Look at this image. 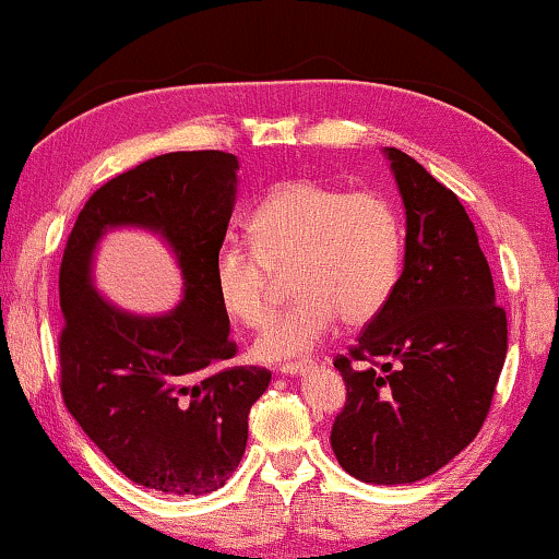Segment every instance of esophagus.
I'll return each mask as SVG.
<instances>
[{"mask_svg":"<svg viewBox=\"0 0 559 559\" xmlns=\"http://www.w3.org/2000/svg\"><path fill=\"white\" fill-rule=\"evenodd\" d=\"M312 369V361H296V364H284L281 366V373H286V377H301V373H307Z\"/></svg>","mask_w":559,"mask_h":559,"instance_id":"esophagus-1","label":"esophagus"}]
</instances>
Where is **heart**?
Masks as SVG:
<instances>
[{
    "mask_svg": "<svg viewBox=\"0 0 559 559\" xmlns=\"http://www.w3.org/2000/svg\"><path fill=\"white\" fill-rule=\"evenodd\" d=\"M255 252L224 247L214 288L224 314L263 328L273 309V273H288L296 301L252 345L267 364L294 361L320 345L337 320L366 324L392 299L402 273L405 224L386 195L286 180L247 222Z\"/></svg>",
    "mask_w": 559,
    "mask_h": 559,
    "instance_id": "b5f03b06",
    "label": "heart"
}]
</instances>
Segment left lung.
<instances>
[{
	"label": "left lung",
	"instance_id": "left-lung-1",
	"mask_svg": "<svg viewBox=\"0 0 559 559\" xmlns=\"http://www.w3.org/2000/svg\"><path fill=\"white\" fill-rule=\"evenodd\" d=\"M405 206V265L386 307L335 369L348 386L330 443L361 483L407 485L467 449L508 353L490 265L459 198L384 146Z\"/></svg>",
	"mask_w": 559,
	"mask_h": 559
}]
</instances>
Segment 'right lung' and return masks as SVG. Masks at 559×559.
<instances>
[{"label":"right lung","instance_id":"right-lung-1","mask_svg":"<svg viewBox=\"0 0 559 559\" xmlns=\"http://www.w3.org/2000/svg\"><path fill=\"white\" fill-rule=\"evenodd\" d=\"M237 169L227 152H169L118 175L84 203L61 260L63 402L131 483L167 496L227 483L250 407L271 384L255 366L216 371L237 350L214 288ZM116 228L152 230L170 247L183 278L173 310L136 316L96 292V245Z\"/></svg>","mask_w":559,"mask_h":559}]
</instances>
